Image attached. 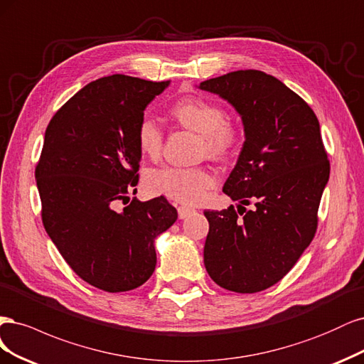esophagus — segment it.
Returning a JSON list of instances; mask_svg holds the SVG:
<instances>
[{"label":"esophagus","instance_id":"34e87169","mask_svg":"<svg viewBox=\"0 0 364 364\" xmlns=\"http://www.w3.org/2000/svg\"><path fill=\"white\" fill-rule=\"evenodd\" d=\"M177 210H178V218L180 219H184V218H187L189 215L195 213V210L191 208V207H187V205H180Z\"/></svg>","mask_w":364,"mask_h":364}]
</instances>
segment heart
Listing matches in <instances>:
<instances>
[{"label":"heart","instance_id":"heart-1","mask_svg":"<svg viewBox=\"0 0 364 364\" xmlns=\"http://www.w3.org/2000/svg\"><path fill=\"white\" fill-rule=\"evenodd\" d=\"M171 116L186 130L201 134V156L216 160L228 157L240 140V127L230 118L219 104L201 98H183L175 102ZM137 146L149 159L160 157L163 151V132L149 118L137 125ZM216 186V175L208 168L166 166L151 169L145 175V187L152 195H165L184 204L203 203Z\"/></svg>","mask_w":364,"mask_h":364}]
</instances>
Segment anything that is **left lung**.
I'll use <instances>...</instances> for the list:
<instances>
[{
    "mask_svg": "<svg viewBox=\"0 0 364 364\" xmlns=\"http://www.w3.org/2000/svg\"><path fill=\"white\" fill-rule=\"evenodd\" d=\"M199 87L231 102L245 127L237 165L222 189L242 204L204 212L210 225L204 264L220 287L262 291L287 275L318 230L330 177L319 121L298 93L257 69L210 78Z\"/></svg>",
    "mask_w": 364,
    "mask_h": 364,
    "instance_id": "left-lung-1",
    "label": "left lung"
}]
</instances>
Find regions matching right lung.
Returning a JSON list of instances; mask_svg holds the SVG:
<instances>
[{
  "mask_svg": "<svg viewBox=\"0 0 364 364\" xmlns=\"http://www.w3.org/2000/svg\"><path fill=\"white\" fill-rule=\"evenodd\" d=\"M169 81L114 74L92 81L55 112L36 165L42 222L69 267L104 291L142 286L157 263L154 239L177 220L166 198L130 201L144 110ZM119 202L124 210H116Z\"/></svg>",
  "mask_w": 364,
  "mask_h": 364,
  "instance_id": "right-lung-1",
  "label": "right lung"
}]
</instances>
